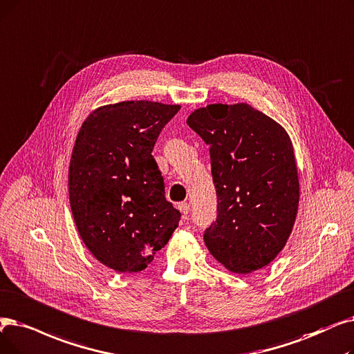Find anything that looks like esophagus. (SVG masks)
<instances>
[{"label":"esophagus","mask_w":354,"mask_h":354,"mask_svg":"<svg viewBox=\"0 0 354 354\" xmlns=\"http://www.w3.org/2000/svg\"><path fill=\"white\" fill-rule=\"evenodd\" d=\"M178 209L182 212V215H187L189 212V204L188 203H180V204H178Z\"/></svg>","instance_id":"34e87169"}]
</instances>
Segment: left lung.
<instances>
[{
	"label": "left lung",
	"instance_id": "8db88e82",
	"mask_svg": "<svg viewBox=\"0 0 354 354\" xmlns=\"http://www.w3.org/2000/svg\"><path fill=\"white\" fill-rule=\"evenodd\" d=\"M188 126L209 146L217 220L204 234L214 259L234 273L268 266L294 228L299 179L286 130L245 102L209 104Z\"/></svg>",
	"mask_w": 354,
	"mask_h": 354
}]
</instances>
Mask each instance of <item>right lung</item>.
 Returning <instances> with one entry per match:
<instances>
[{
    "label": "right lung",
    "instance_id": "obj_1",
    "mask_svg": "<svg viewBox=\"0 0 354 354\" xmlns=\"http://www.w3.org/2000/svg\"><path fill=\"white\" fill-rule=\"evenodd\" d=\"M179 109L146 100L102 105L76 136L68 179L73 221L92 256L115 272L146 269L179 224L151 156Z\"/></svg>",
    "mask_w": 354,
    "mask_h": 354
}]
</instances>
